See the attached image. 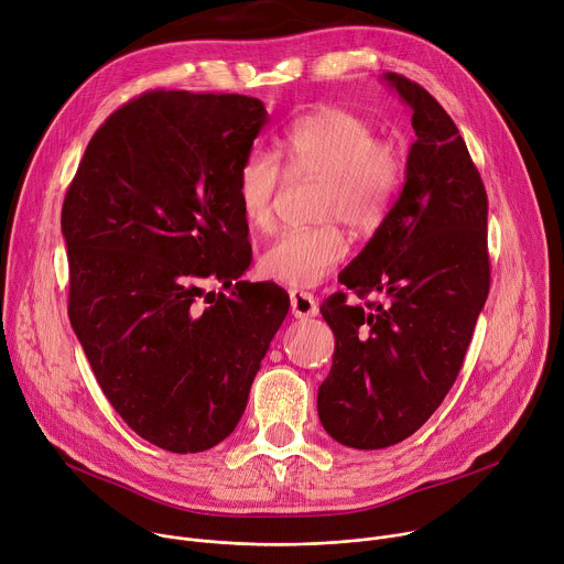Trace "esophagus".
<instances>
[{
  "instance_id": "esophagus-1",
  "label": "esophagus",
  "mask_w": 564,
  "mask_h": 564,
  "mask_svg": "<svg viewBox=\"0 0 564 564\" xmlns=\"http://www.w3.org/2000/svg\"><path fill=\"white\" fill-rule=\"evenodd\" d=\"M290 308L296 319L317 317V313H319V305H317L315 296L311 292H303V290H290Z\"/></svg>"
}]
</instances>
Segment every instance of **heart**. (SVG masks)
<instances>
[{
    "instance_id": "obj_1",
    "label": "heart",
    "mask_w": 564,
    "mask_h": 564,
    "mask_svg": "<svg viewBox=\"0 0 564 564\" xmlns=\"http://www.w3.org/2000/svg\"><path fill=\"white\" fill-rule=\"evenodd\" d=\"M292 173L322 177L319 218L344 220L352 231H376L389 216L404 182V160L395 143L378 139L376 126L352 110L319 106L294 117L279 137ZM281 166L274 152L251 148L236 173V199L251 231H268ZM348 253L337 223L281 231L261 253L263 276L311 288L326 279Z\"/></svg>"
}]
</instances>
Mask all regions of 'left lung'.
<instances>
[{"label":"left lung","mask_w":564,"mask_h":564,"mask_svg":"<svg viewBox=\"0 0 564 564\" xmlns=\"http://www.w3.org/2000/svg\"><path fill=\"white\" fill-rule=\"evenodd\" d=\"M384 80L412 108L416 141L404 186L367 247L322 303L335 352L319 387L324 430L382 449L412 436L452 389L490 290L488 195L464 137L438 100L400 74Z\"/></svg>","instance_id":"1"}]
</instances>
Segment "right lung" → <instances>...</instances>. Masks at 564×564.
Here are the masks:
<instances>
[{"mask_svg":"<svg viewBox=\"0 0 564 564\" xmlns=\"http://www.w3.org/2000/svg\"><path fill=\"white\" fill-rule=\"evenodd\" d=\"M265 123L251 96L145 91L94 132L65 195L72 328L117 414L169 452L236 430L290 308L276 283L238 281L236 173Z\"/></svg>","mask_w":564,"mask_h":564,"instance_id":"right-lung-1","label":"right lung"}]
</instances>
